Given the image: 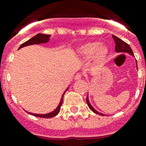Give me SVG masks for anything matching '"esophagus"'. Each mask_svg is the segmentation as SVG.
<instances>
[{"instance_id":"34e87169","label":"esophagus","mask_w":146,"mask_h":146,"mask_svg":"<svg viewBox=\"0 0 146 146\" xmlns=\"http://www.w3.org/2000/svg\"><path fill=\"white\" fill-rule=\"evenodd\" d=\"M81 78H82V74H76V76L75 77H74V80H80Z\"/></svg>"}]
</instances>
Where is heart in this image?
I'll return each instance as SVG.
<instances>
[{
  "label": "heart",
  "instance_id": "heart-1",
  "mask_svg": "<svg viewBox=\"0 0 146 146\" xmlns=\"http://www.w3.org/2000/svg\"><path fill=\"white\" fill-rule=\"evenodd\" d=\"M109 49L106 44H99V42H88L77 49V54L81 59L88 60L94 56L95 60L101 62L108 56Z\"/></svg>",
  "mask_w": 146,
  "mask_h": 146
}]
</instances>
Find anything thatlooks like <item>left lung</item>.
Instances as JSON below:
<instances>
[{
    "mask_svg": "<svg viewBox=\"0 0 146 146\" xmlns=\"http://www.w3.org/2000/svg\"><path fill=\"white\" fill-rule=\"evenodd\" d=\"M113 38L114 39L115 44V52H126V53H128L129 55H132L134 56V53L132 52V50H131V47H130L129 45L127 43H126L125 42H123V40H121V38H118L117 36L113 35ZM136 65H137V60H136ZM86 102L88 104V106L89 107V108L92 110L94 113H95L96 114H99L100 115H104V114L103 113H99L98 112L97 110L94 109V108L92 107V105L91 104L90 102H89L88 99V95L87 98H86Z\"/></svg>",
    "mask_w": 146,
    "mask_h": 146,
    "instance_id": "1",
    "label": "left lung"
}]
</instances>
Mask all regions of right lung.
I'll return each instance as SVG.
<instances>
[{
  "instance_id": "obj_1",
  "label": "right lung",
  "mask_w": 146,
  "mask_h": 146,
  "mask_svg": "<svg viewBox=\"0 0 146 146\" xmlns=\"http://www.w3.org/2000/svg\"><path fill=\"white\" fill-rule=\"evenodd\" d=\"M50 35H47V34H43V33H38L36 34L35 36L32 37L31 38H30L29 40H28L27 42H24L23 44H22L20 46L19 49L22 48V47H26V46H28V45H32V44H42V43H47V42L50 41ZM69 87L67 88L66 90L64 91V94H63V96H62L61 99H60V103H59L58 106L57 108H55V110H54L53 111L51 112V113H47V114H36V113H29V112H27L29 114L32 115H34V116L36 117H39V118H52V117L55 116L58 113H59L60 110V107L62 105V102H63V98H64V94H65L66 91L68 90Z\"/></svg>"
}]
</instances>
